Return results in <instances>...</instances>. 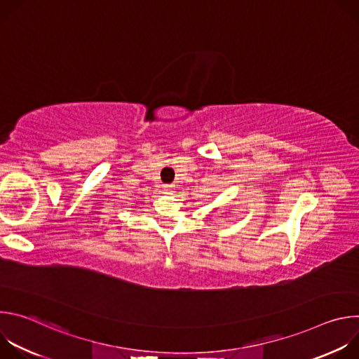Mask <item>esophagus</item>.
<instances>
[{"label": "esophagus", "mask_w": 359, "mask_h": 359, "mask_svg": "<svg viewBox=\"0 0 359 359\" xmlns=\"http://www.w3.org/2000/svg\"><path fill=\"white\" fill-rule=\"evenodd\" d=\"M163 190L166 191V193H169V191H172V186H169V184H166V186H163Z\"/></svg>", "instance_id": "obj_1"}]
</instances>
